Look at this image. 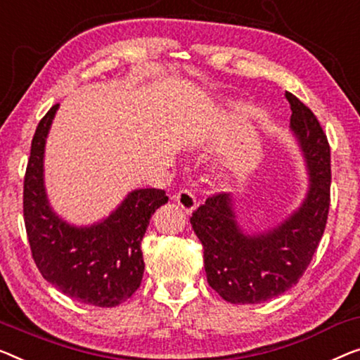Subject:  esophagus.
<instances>
[{
  "instance_id": "34e87169",
  "label": "esophagus",
  "mask_w": 360,
  "mask_h": 360,
  "mask_svg": "<svg viewBox=\"0 0 360 360\" xmlns=\"http://www.w3.org/2000/svg\"><path fill=\"white\" fill-rule=\"evenodd\" d=\"M173 198H174L176 202H178V205H179L186 213H192V212L195 210V207H197V198H195L194 194H192L191 191L181 189V191L178 192V194H176Z\"/></svg>"
}]
</instances>
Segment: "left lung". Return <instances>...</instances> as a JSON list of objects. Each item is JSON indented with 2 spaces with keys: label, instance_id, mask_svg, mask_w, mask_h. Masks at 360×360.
I'll return each mask as SVG.
<instances>
[{
  "label": "left lung",
  "instance_id": "8db88e82",
  "mask_svg": "<svg viewBox=\"0 0 360 360\" xmlns=\"http://www.w3.org/2000/svg\"><path fill=\"white\" fill-rule=\"evenodd\" d=\"M289 127L309 176L304 200L275 228L249 234L236 217L231 194L208 197L191 217L203 245L207 281L231 304H260L286 292L304 275L323 236L330 210V146L320 122L297 96L286 92Z\"/></svg>",
  "mask_w": 360,
  "mask_h": 360
}]
</instances>
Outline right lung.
<instances>
[{
  "instance_id": "add662e5",
  "label": "right lung",
  "mask_w": 360,
  "mask_h": 360,
  "mask_svg": "<svg viewBox=\"0 0 360 360\" xmlns=\"http://www.w3.org/2000/svg\"><path fill=\"white\" fill-rule=\"evenodd\" d=\"M58 106L43 116L32 139L24 179V221L41 276L63 294L96 307L124 302L143 276L141 243L150 218L168 202L162 189H136L98 223L64 221L48 202L43 174L45 143Z\"/></svg>"
}]
</instances>
